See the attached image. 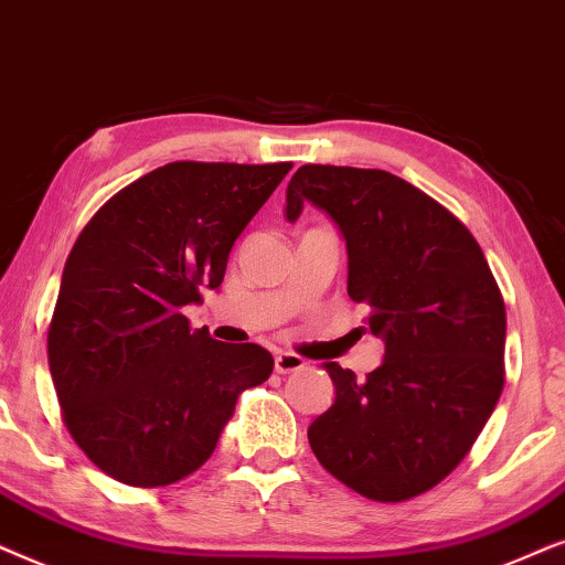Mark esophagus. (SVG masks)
<instances>
[{
	"label": "esophagus",
	"mask_w": 565,
	"mask_h": 565,
	"mask_svg": "<svg viewBox=\"0 0 565 565\" xmlns=\"http://www.w3.org/2000/svg\"><path fill=\"white\" fill-rule=\"evenodd\" d=\"M307 361L302 356H297V353H289V351H281L276 353L274 359V366L278 374H289V372H297V370H305Z\"/></svg>",
	"instance_id": "esophagus-1"
}]
</instances>
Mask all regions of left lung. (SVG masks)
<instances>
[{
  "mask_svg": "<svg viewBox=\"0 0 565 565\" xmlns=\"http://www.w3.org/2000/svg\"><path fill=\"white\" fill-rule=\"evenodd\" d=\"M307 201L338 224L349 297L385 361L356 380L326 364L335 401L307 439L330 476L372 501H405L465 460L503 390L507 310L470 230L408 180L385 170L302 164L287 220Z\"/></svg>",
  "mask_w": 565,
  "mask_h": 565,
  "instance_id": "obj_1",
  "label": "left lung"
}]
</instances>
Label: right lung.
<instances>
[{"label": "right lung", "mask_w": 565, "mask_h": 565, "mask_svg": "<svg viewBox=\"0 0 565 565\" xmlns=\"http://www.w3.org/2000/svg\"><path fill=\"white\" fill-rule=\"evenodd\" d=\"M291 162H170L100 206L66 258L49 326L62 418L105 476L157 488L216 449L274 356L222 343L183 315L224 278L235 239Z\"/></svg>", "instance_id": "1"}]
</instances>
